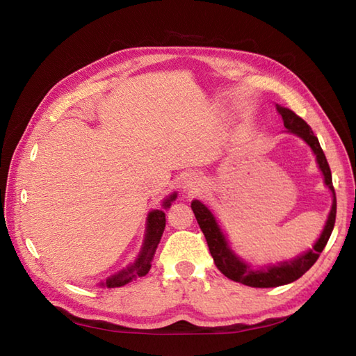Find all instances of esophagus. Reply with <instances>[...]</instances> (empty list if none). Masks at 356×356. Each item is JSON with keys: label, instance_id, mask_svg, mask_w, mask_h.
<instances>
[{"label": "esophagus", "instance_id": "1", "mask_svg": "<svg viewBox=\"0 0 356 356\" xmlns=\"http://www.w3.org/2000/svg\"><path fill=\"white\" fill-rule=\"evenodd\" d=\"M201 187H202L201 179L196 178V177H191V178H187V179L184 181V192H186L187 195L198 193V192L201 191Z\"/></svg>", "mask_w": 356, "mask_h": 356}]
</instances>
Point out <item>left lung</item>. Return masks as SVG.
<instances>
[{"mask_svg": "<svg viewBox=\"0 0 356 356\" xmlns=\"http://www.w3.org/2000/svg\"><path fill=\"white\" fill-rule=\"evenodd\" d=\"M277 111L283 118V124H285V128L291 132L297 134L298 137H302L306 143L311 146L314 154L317 155L318 165L323 172V175H325V183L334 193V204H332V209H330L325 230H323L317 243L314 245V248L305 252V254L298 256L297 259L291 260V262H283L279 265L262 268V270L254 271L251 270L248 265H245L242 260L236 257L233 254V251L228 248L224 234L220 233L216 220L213 218L210 210L200 201L192 202V210L195 213V218L198 220L200 228L205 236V241H207L209 250L211 252L213 260H215L218 270L222 273L225 277L252 288H274V286L286 285V283H291L302 277V275L309 270L315 262H317L321 251L325 250L326 243L330 238V233L334 230L335 218H337V196H335V188L332 184V173H330L329 163L318 143V138L314 136L311 126L307 124L302 117H298L294 111H291V109L283 108V106H277Z\"/></svg>", "mask_w": 356, "mask_h": 356, "instance_id": "left-lung-1", "label": "left lung"}]
</instances>
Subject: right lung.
Instances as JSON below:
<instances>
[{"label":"right lung","instance_id":"add662e5","mask_svg":"<svg viewBox=\"0 0 356 356\" xmlns=\"http://www.w3.org/2000/svg\"><path fill=\"white\" fill-rule=\"evenodd\" d=\"M177 198V195H172L169 200L164 201V207H169L170 202ZM164 225H165V215L163 210H154L149 213L147 218V233H146V241H145V247L141 254L138 256L137 262L132 266H129L128 270H124L122 273H118L113 277H109L106 280L105 285L108 288H118L123 286L126 283L131 282L134 277H141V275H146L151 270V260L154 257V252L158 242L161 239V234L164 232Z\"/></svg>","mask_w":356,"mask_h":356}]
</instances>
